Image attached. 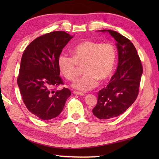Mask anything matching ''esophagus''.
Listing matches in <instances>:
<instances>
[{
  "label": "esophagus",
  "mask_w": 159,
  "mask_h": 159,
  "mask_svg": "<svg viewBox=\"0 0 159 159\" xmlns=\"http://www.w3.org/2000/svg\"><path fill=\"white\" fill-rule=\"evenodd\" d=\"M74 94H76V95H79V96H84L85 93L83 92H77V91H74L73 92Z\"/></svg>",
  "instance_id": "obj_1"
}]
</instances>
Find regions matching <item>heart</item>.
<instances>
[{
  "instance_id": "obj_1",
  "label": "heart",
  "mask_w": 159,
  "mask_h": 159,
  "mask_svg": "<svg viewBox=\"0 0 159 159\" xmlns=\"http://www.w3.org/2000/svg\"><path fill=\"white\" fill-rule=\"evenodd\" d=\"M72 57L65 54L58 58V67L62 75L69 80L77 76L80 67L84 74L73 84L74 88L89 91L97 86L98 80L104 81L111 76L116 61V52L109 43L86 40L71 50Z\"/></svg>"
}]
</instances>
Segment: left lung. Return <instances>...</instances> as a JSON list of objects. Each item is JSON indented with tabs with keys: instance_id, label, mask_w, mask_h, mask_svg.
Listing matches in <instances>:
<instances>
[{
	"instance_id": "1",
	"label": "left lung",
	"mask_w": 159,
	"mask_h": 159,
	"mask_svg": "<svg viewBox=\"0 0 159 159\" xmlns=\"http://www.w3.org/2000/svg\"><path fill=\"white\" fill-rule=\"evenodd\" d=\"M108 32L116 41L118 66L109 84L98 93V102L92 111L100 120L115 118L124 113L137 99L143 66L130 39L112 30Z\"/></svg>"
}]
</instances>
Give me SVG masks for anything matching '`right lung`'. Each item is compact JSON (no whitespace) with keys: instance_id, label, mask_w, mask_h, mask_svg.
I'll return each mask as SVG.
<instances>
[{"instance_id":"obj_1","label":"right lung","mask_w":159,"mask_h":159,"mask_svg":"<svg viewBox=\"0 0 159 159\" xmlns=\"http://www.w3.org/2000/svg\"><path fill=\"white\" fill-rule=\"evenodd\" d=\"M72 38L65 31L50 32L33 40L23 52L17 83L27 109L43 120L58 116L71 95L69 89H56L64 84L58 58Z\"/></svg>"}]
</instances>
